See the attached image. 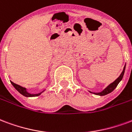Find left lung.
<instances>
[{
	"mask_svg": "<svg viewBox=\"0 0 132 132\" xmlns=\"http://www.w3.org/2000/svg\"><path fill=\"white\" fill-rule=\"evenodd\" d=\"M125 66H124L123 71H122V73L120 74V76H119L118 78L116 79V80L114 81L113 82L110 84V85H108L106 89H104L101 92H99V93H94V94H96V95L104 96V95H106V94H108L111 93V92H113V91L116 88V87L118 86L119 82L122 80V78H123L124 73H125Z\"/></svg>",
	"mask_w": 132,
	"mask_h": 132,
	"instance_id": "8db88e82",
	"label": "left lung"
}]
</instances>
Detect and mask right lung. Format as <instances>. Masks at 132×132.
I'll use <instances>...</instances> for the list:
<instances>
[{
  "instance_id": "obj_1",
  "label": "right lung",
  "mask_w": 132,
  "mask_h": 132,
  "mask_svg": "<svg viewBox=\"0 0 132 132\" xmlns=\"http://www.w3.org/2000/svg\"><path fill=\"white\" fill-rule=\"evenodd\" d=\"M11 83L12 85L14 86V88L16 89V90L18 91L19 93L21 94L22 95H24V96H27V97H29V96H39V95H40L41 93H43V92H40V93L36 94H31L28 93V92L26 91V89L24 88V87H21V86L18 85H16V84L14 83V82H11Z\"/></svg>"
}]
</instances>
